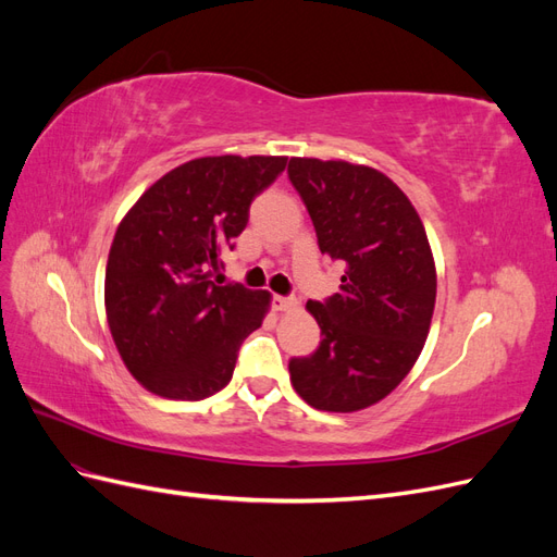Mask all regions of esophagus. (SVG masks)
<instances>
[{
  "label": "esophagus",
  "instance_id": "1",
  "mask_svg": "<svg viewBox=\"0 0 557 557\" xmlns=\"http://www.w3.org/2000/svg\"><path fill=\"white\" fill-rule=\"evenodd\" d=\"M274 309L276 311H285V313H290V311H297V299H293V297H274Z\"/></svg>",
  "mask_w": 557,
  "mask_h": 557
}]
</instances>
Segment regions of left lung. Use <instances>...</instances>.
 I'll list each match as a JSON object with an SVG mask.
<instances>
[{
	"mask_svg": "<svg viewBox=\"0 0 557 557\" xmlns=\"http://www.w3.org/2000/svg\"><path fill=\"white\" fill-rule=\"evenodd\" d=\"M320 252L344 264L342 288L309 301L320 327L311 358L290 360L295 393L309 407L352 413L391 395L432 325L436 267L423 221L395 181L367 164L290 158Z\"/></svg>",
	"mask_w": 557,
	"mask_h": 557,
	"instance_id": "obj_1",
	"label": "left lung"
}]
</instances>
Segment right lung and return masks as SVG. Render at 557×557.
<instances>
[{
	"label": "right lung",
	"instance_id": "right-lung-1",
	"mask_svg": "<svg viewBox=\"0 0 557 557\" xmlns=\"http://www.w3.org/2000/svg\"><path fill=\"white\" fill-rule=\"evenodd\" d=\"M285 156H207L174 166L134 201L109 250L104 307L127 372L166 399H205L230 383L239 346L272 293L215 285L250 201Z\"/></svg>",
	"mask_w": 557,
	"mask_h": 557
}]
</instances>
